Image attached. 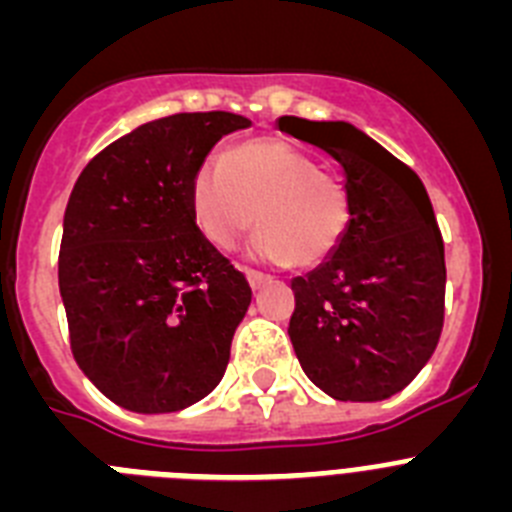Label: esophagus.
<instances>
[{
	"label": "esophagus",
	"instance_id": "1",
	"mask_svg": "<svg viewBox=\"0 0 512 512\" xmlns=\"http://www.w3.org/2000/svg\"><path fill=\"white\" fill-rule=\"evenodd\" d=\"M246 279H248V284H251V289H261L264 284L271 282L269 274H261V271H256V269H246Z\"/></svg>",
	"mask_w": 512,
	"mask_h": 512
}]
</instances>
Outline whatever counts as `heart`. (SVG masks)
<instances>
[{"label": "heart", "mask_w": 512, "mask_h": 512, "mask_svg": "<svg viewBox=\"0 0 512 512\" xmlns=\"http://www.w3.org/2000/svg\"><path fill=\"white\" fill-rule=\"evenodd\" d=\"M192 210L202 235L228 251L253 225L256 253L289 269H310L336 251L351 223L338 182L300 153L269 138L235 143L192 179Z\"/></svg>", "instance_id": "1"}]
</instances>
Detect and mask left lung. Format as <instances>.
I'll list each match as a JSON object with an SVG mask.
<instances>
[{
    "mask_svg": "<svg viewBox=\"0 0 512 512\" xmlns=\"http://www.w3.org/2000/svg\"><path fill=\"white\" fill-rule=\"evenodd\" d=\"M279 130L341 169L351 207L336 251L292 279L302 372L336 400H387L418 377L443 330L446 261L428 192L348 122L282 117Z\"/></svg>",
    "mask_w": 512,
    "mask_h": 512,
    "instance_id": "obj_1",
    "label": "left lung"
}]
</instances>
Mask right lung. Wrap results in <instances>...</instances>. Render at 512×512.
Wrapping results in <instances>:
<instances>
[{
	"instance_id": "obj_1",
	"label": "right lung",
	"mask_w": 512,
	"mask_h": 512,
	"mask_svg": "<svg viewBox=\"0 0 512 512\" xmlns=\"http://www.w3.org/2000/svg\"><path fill=\"white\" fill-rule=\"evenodd\" d=\"M251 120L179 112L99 151L63 217L58 287L71 354L135 413H176L215 390L251 287L197 228L192 179Z\"/></svg>"
}]
</instances>
